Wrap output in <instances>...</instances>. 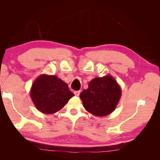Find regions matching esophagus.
<instances>
[{"instance_id": "esophagus-1", "label": "esophagus", "mask_w": 160, "mask_h": 160, "mask_svg": "<svg viewBox=\"0 0 160 160\" xmlns=\"http://www.w3.org/2000/svg\"><path fill=\"white\" fill-rule=\"evenodd\" d=\"M74 94H75V96L78 97V96L80 95V91H75L74 92Z\"/></svg>"}]
</instances>
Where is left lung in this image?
<instances>
[{"instance_id":"left-lung-1","label":"left lung","mask_w":160,"mask_h":160,"mask_svg":"<svg viewBox=\"0 0 160 160\" xmlns=\"http://www.w3.org/2000/svg\"><path fill=\"white\" fill-rule=\"evenodd\" d=\"M121 97V89L112 75L95 78L88 88L80 94L85 109L94 116H105L112 113Z\"/></svg>"}]
</instances>
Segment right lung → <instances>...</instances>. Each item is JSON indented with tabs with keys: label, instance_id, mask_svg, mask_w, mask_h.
<instances>
[{
	"label": "right lung",
	"instance_id": "right-lung-1",
	"mask_svg": "<svg viewBox=\"0 0 160 160\" xmlns=\"http://www.w3.org/2000/svg\"><path fill=\"white\" fill-rule=\"evenodd\" d=\"M73 96L67 83L56 75H39L30 90V97L37 110L47 114L61 110Z\"/></svg>",
	"mask_w": 160,
	"mask_h": 160
}]
</instances>
